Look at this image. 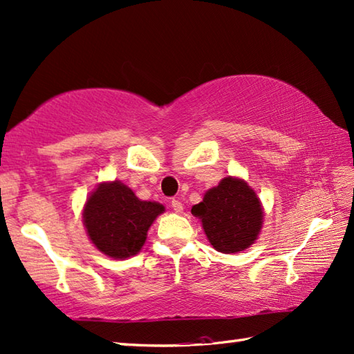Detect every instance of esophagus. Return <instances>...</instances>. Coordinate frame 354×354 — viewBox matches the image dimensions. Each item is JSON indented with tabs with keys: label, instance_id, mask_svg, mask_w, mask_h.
Wrapping results in <instances>:
<instances>
[{
	"label": "esophagus",
	"instance_id": "esophagus-1",
	"mask_svg": "<svg viewBox=\"0 0 354 354\" xmlns=\"http://www.w3.org/2000/svg\"><path fill=\"white\" fill-rule=\"evenodd\" d=\"M171 207L174 209V212H177V214H182L183 212V205L180 203V201L176 200V198L171 201Z\"/></svg>",
	"mask_w": 354,
	"mask_h": 354
}]
</instances>
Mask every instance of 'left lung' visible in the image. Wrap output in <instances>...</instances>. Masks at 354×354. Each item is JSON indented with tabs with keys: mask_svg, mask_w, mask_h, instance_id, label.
Returning <instances> with one entry per match:
<instances>
[{
	"mask_svg": "<svg viewBox=\"0 0 354 354\" xmlns=\"http://www.w3.org/2000/svg\"><path fill=\"white\" fill-rule=\"evenodd\" d=\"M191 212L201 221L209 243L221 254H240L258 240L264 207L246 180L235 176L207 189Z\"/></svg>",
	"mask_w": 354,
	"mask_h": 354,
	"instance_id": "obj_1",
	"label": "left lung"
}]
</instances>
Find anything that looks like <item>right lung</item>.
Listing matches in <instances>:
<instances>
[{
    "label": "right lung",
    "mask_w": 354,
    "mask_h": 354,
    "mask_svg": "<svg viewBox=\"0 0 354 354\" xmlns=\"http://www.w3.org/2000/svg\"><path fill=\"white\" fill-rule=\"evenodd\" d=\"M165 206L140 200L120 180L99 183L82 209V223L90 241L99 252L114 259L139 254L148 230Z\"/></svg>",
    "instance_id": "1"
}]
</instances>
